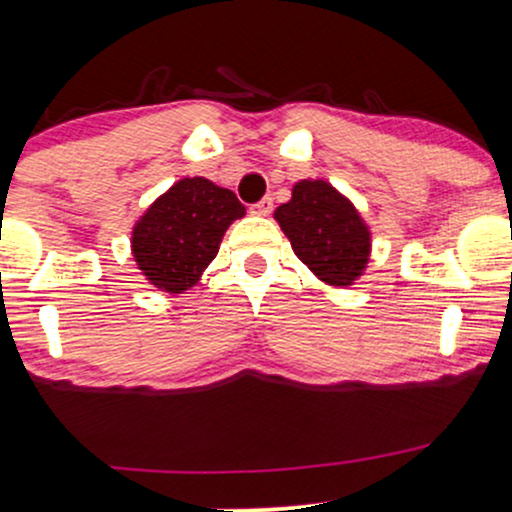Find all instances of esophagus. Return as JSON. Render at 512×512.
Instances as JSON below:
<instances>
[{"label": "esophagus", "mask_w": 512, "mask_h": 512, "mask_svg": "<svg viewBox=\"0 0 512 512\" xmlns=\"http://www.w3.org/2000/svg\"><path fill=\"white\" fill-rule=\"evenodd\" d=\"M272 209H274V199L272 197H262L260 202L252 204L250 211L255 216H269V214H272Z\"/></svg>", "instance_id": "1"}]
</instances>
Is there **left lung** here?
Instances as JSON below:
<instances>
[{"label": "left lung", "instance_id": "left-lung-1", "mask_svg": "<svg viewBox=\"0 0 512 512\" xmlns=\"http://www.w3.org/2000/svg\"><path fill=\"white\" fill-rule=\"evenodd\" d=\"M291 248L317 279L351 286L366 272L370 231L358 209L327 180H301L274 211Z\"/></svg>", "mask_w": 512, "mask_h": 512}]
</instances>
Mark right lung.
<instances>
[{
    "label": "right lung",
    "mask_w": 512,
    "mask_h": 512,
    "mask_svg": "<svg viewBox=\"0 0 512 512\" xmlns=\"http://www.w3.org/2000/svg\"><path fill=\"white\" fill-rule=\"evenodd\" d=\"M243 216L231 190L207 178H182L134 223V262L158 291L192 289L219 252L223 233Z\"/></svg>",
    "instance_id": "right-lung-1"
}]
</instances>
